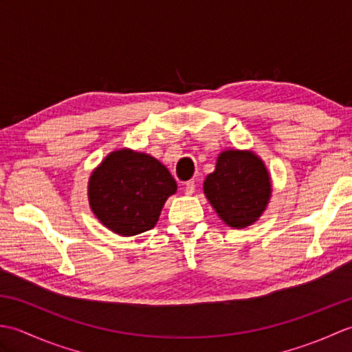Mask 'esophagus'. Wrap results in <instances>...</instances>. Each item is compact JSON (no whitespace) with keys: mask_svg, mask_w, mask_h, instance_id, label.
Returning a JSON list of instances; mask_svg holds the SVG:
<instances>
[{"mask_svg":"<svg viewBox=\"0 0 352 352\" xmlns=\"http://www.w3.org/2000/svg\"><path fill=\"white\" fill-rule=\"evenodd\" d=\"M195 182H188V183H186L184 184V192H186V195H192V193L193 192H195Z\"/></svg>","mask_w":352,"mask_h":352,"instance_id":"34e87169","label":"esophagus"}]
</instances>
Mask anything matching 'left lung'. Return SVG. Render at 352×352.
<instances>
[{
	"mask_svg": "<svg viewBox=\"0 0 352 352\" xmlns=\"http://www.w3.org/2000/svg\"><path fill=\"white\" fill-rule=\"evenodd\" d=\"M204 193L227 226L243 228L256 222L271 197V180L257 155L226 151L204 182Z\"/></svg>",
	"mask_w": 352,
	"mask_h": 352,
	"instance_id": "obj_1",
	"label": "left lung"
}]
</instances>
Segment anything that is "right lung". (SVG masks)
<instances>
[{"instance_id": "right-lung-1", "label": "right lung", "mask_w": 352, "mask_h": 352, "mask_svg": "<svg viewBox=\"0 0 352 352\" xmlns=\"http://www.w3.org/2000/svg\"><path fill=\"white\" fill-rule=\"evenodd\" d=\"M177 183L154 157L130 149L111 153L89 182V201L104 226L121 236L151 230Z\"/></svg>"}]
</instances>
